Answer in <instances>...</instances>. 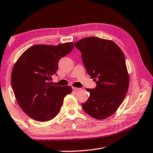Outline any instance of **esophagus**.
<instances>
[{
	"label": "esophagus",
	"instance_id": "34e87169",
	"mask_svg": "<svg viewBox=\"0 0 153 153\" xmlns=\"http://www.w3.org/2000/svg\"><path fill=\"white\" fill-rule=\"evenodd\" d=\"M72 89H73V90H74L75 91L81 90V88H75V87H73V88H72Z\"/></svg>",
	"mask_w": 153,
	"mask_h": 153
}]
</instances>
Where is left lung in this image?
Instances as JSON below:
<instances>
[{
    "mask_svg": "<svg viewBox=\"0 0 153 153\" xmlns=\"http://www.w3.org/2000/svg\"><path fill=\"white\" fill-rule=\"evenodd\" d=\"M96 87L86 89L90 97L82 106L88 115L103 120L112 115L126 96L129 76L123 52L114 41L89 37L74 43Z\"/></svg>",
    "mask_w": 153,
    "mask_h": 153,
    "instance_id": "8db88e82",
    "label": "left lung"
}]
</instances>
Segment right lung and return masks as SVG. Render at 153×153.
<instances>
[{"mask_svg":"<svg viewBox=\"0 0 153 153\" xmlns=\"http://www.w3.org/2000/svg\"><path fill=\"white\" fill-rule=\"evenodd\" d=\"M74 49L72 42L57 45H36L27 49L14 65L11 85L23 112L33 120H52L60 112L63 99L72 91L71 86L52 85L61 58Z\"/></svg>","mask_w":153,"mask_h":153,"instance_id":"obj_1","label":"right lung"}]
</instances>
